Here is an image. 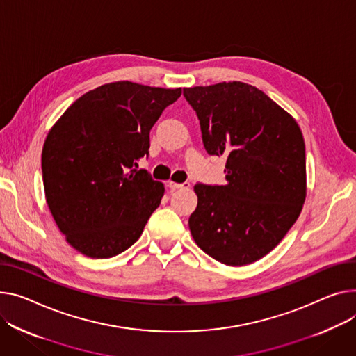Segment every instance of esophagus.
I'll list each match as a JSON object with an SVG mask.
<instances>
[{
	"label": "esophagus",
	"instance_id": "1",
	"mask_svg": "<svg viewBox=\"0 0 356 356\" xmlns=\"http://www.w3.org/2000/svg\"><path fill=\"white\" fill-rule=\"evenodd\" d=\"M169 187L173 188V191H175V188H188V187H191V183H188V181H184V183H175V181H170V183H169Z\"/></svg>",
	"mask_w": 356,
	"mask_h": 356
}]
</instances>
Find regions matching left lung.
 Segmentation results:
<instances>
[{"label": "left lung", "mask_w": 356, "mask_h": 356, "mask_svg": "<svg viewBox=\"0 0 356 356\" xmlns=\"http://www.w3.org/2000/svg\"><path fill=\"white\" fill-rule=\"evenodd\" d=\"M207 154L226 159V184L196 183L188 218L196 245L229 266L268 254L300 215L306 157L293 117L264 91L241 83L183 88Z\"/></svg>", "instance_id": "1"}]
</instances>
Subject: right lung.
Segmentation results:
<instances>
[{
    "instance_id": "1",
    "label": "right lung",
    "mask_w": 356,
    "mask_h": 356,
    "mask_svg": "<svg viewBox=\"0 0 356 356\" xmlns=\"http://www.w3.org/2000/svg\"><path fill=\"white\" fill-rule=\"evenodd\" d=\"M181 88L117 81L71 104L47 136L41 170L47 204L67 242L92 259L129 249L159 207L164 186L147 170L150 130Z\"/></svg>"
}]
</instances>
